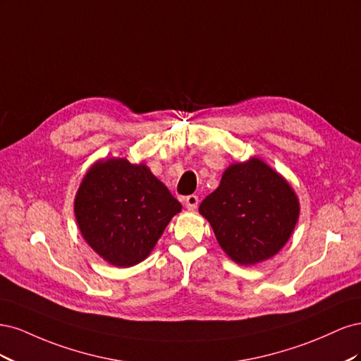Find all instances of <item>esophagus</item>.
<instances>
[{
  "instance_id": "obj_1",
  "label": "esophagus",
  "mask_w": 361,
  "mask_h": 361,
  "mask_svg": "<svg viewBox=\"0 0 361 361\" xmlns=\"http://www.w3.org/2000/svg\"><path fill=\"white\" fill-rule=\"evenodd\" d=\"M199 197L195 194H191V195H187L185 197V204H187V207H190V209H195V207L199 206Z\"/></svg>"
}]
</instances>
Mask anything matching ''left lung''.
<instances>
[{
  "mask_svg": "<svg viewBox=\"0 0 361 361\" xmlns=\"http://www.w3.org/2000/svg\"><path fill=\"white\" fill-rule=\"evenodd\" d=\"M199 211L226 253L238 264L253 265L272 257L288 243L300 204L279 173L251 158L224 171L220 187L202 202Z\"/></svg>",
  "mask_w": 361,
  "mask_h": 361,
  "instance_id": "8db88e82",
  "label": "left lung"
}]
</instances>
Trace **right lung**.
Listing matches in <instances>:
<instances>
[{"instance_id": "right-lung-1", "label": "right lung", "mask_w": 361, "mask_h": 361, "mask_svg": "<svg viewBox=\"0 0 361 361\" xmlns=\"http://www.w3.org/2000/svg\"><path fill=\"white\" fill-rule=\"evenodd\" d=\"M180 207L146 166L120 158L97 162L85 174L75 216L96 253L126 268L149 256Z\"/></svg>"}]
</instances>
